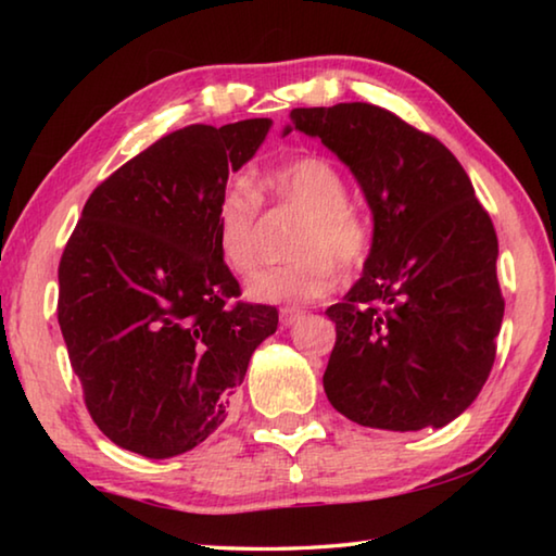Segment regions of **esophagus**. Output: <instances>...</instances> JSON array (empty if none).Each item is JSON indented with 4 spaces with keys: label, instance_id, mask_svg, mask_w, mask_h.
Segmentation results:
<instances>
[{
    "label": "esophagus",
    "instance_id": "1",
    "mask_svg": "<svg viewBox=\"0 0 556 556\" xmlns=\"http://www.w3.org/2000/svg\"><path fill=\"white\" fill-rule=\"evenodd\" d=\"M301 318H304V312H301V308H294V306H285L279 312V321L285 326H294L296 321H301Z\"/></svg>",
    "mask_w": 556,
    "mask_h": 556
}]
</instances>
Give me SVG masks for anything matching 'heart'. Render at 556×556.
<instances>
[{"label":"heart","instance_id":"1","mask_svg":"<svg viewBox=\"0 0 556 556\" xmlns=\"http://www.w3.org/2000/svg\"><path fill=\"white\" fill-rule=\"evenodd\" d=\"M257 195L275 208L301 215L291 240V262L255 271L248 296L260 304H304L336 285V261L355 271L370 252V225L348 203L343 174L324 156L306 154L257 178ZM213 238L223 265L248 275L257 265L260 203L244 188H228L215 201Z\"/></svg>","mask_w":556,"mask_h":556}]
</instances>
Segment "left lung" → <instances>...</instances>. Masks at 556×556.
<instances>
[{"label": "left lung", "instance_id": "obj_1", "mask_svg": "<svg viewBox=\"0 0 556 556\" xmlns=\"http://www.w3.org/2000/svg\"><path fill=\"white\" fill-rule=\"evenodd\" d=\"M351 168L372 213L363 277L326 308L336 345L328 402L355 425L441 429L478 397L495 361L505 301L497 238L448 149L368 102L291 110Z\"/></svg>", "mask_w": 556, "mask_h": 556}]
</instances>
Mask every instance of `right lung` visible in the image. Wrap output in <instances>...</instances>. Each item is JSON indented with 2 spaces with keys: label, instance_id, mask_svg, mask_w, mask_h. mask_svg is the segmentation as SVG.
I'll use <instances>...</instances> for the list:
<instances>
[{
  "label": "right lung",
  "instance_id": "add662e5",
  "mask_svg": "<svg viewBox=\"0 0 556 556\" xmlns=\"http://www.w3.org/2000/svg\"><path fill=\"white\" fill-rule=\"evenodd\" d=\"M271 119L191 125L105 178L59 265V324L92 421L147 458L186 454L228 419L275 306L228 304L213 211Z\"/></svg>",
  "mask_w": 556,
  "mask_h": 556
}]
</instances>
